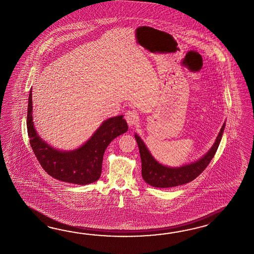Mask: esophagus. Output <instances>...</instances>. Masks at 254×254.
Returning a JSON list of instances; mask_svg holds the SVG:
<instances>
[{
  "instance_id": "esophagus-1",
  "label": "esophagus",
  "mask_w": 254,
  "mask_h": 254,
  "mask_svg": "<svg viewBox=\"0 0 254 254\" xmlns=\"http://www.w3.org/2000/svg\"><path fill=\"white\" fill-rule=\"evenodd\" d=\"M125 120L130 127L134 126L137 122V115L134 111H128L125 113Z\"/></svg>"
}]
</instances>
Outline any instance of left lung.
<instances>
[{"instance_id":"left-lung-1","label":"left lung","mask_w":254,"mask_h":254,"mask_svg":"<svg viewBox=\"0 0 254 254\" xmlns=\"http://www.w3.org/2000/svg\"><path fill=\"white\" fill-rule=\"evenodd\" d=\"M226 122L222 125L220 131L215 139V143L208 152L193 162L182 165L181 167H168L158 162L152 154L141 137L134 134L139 147L141 162H142V177L143 181L150 186L156 188H171L179 185H183L193 181L202 173L211 162L215 152L219 146L222 135L225 130Z\"/></svg>"}]
</instances>
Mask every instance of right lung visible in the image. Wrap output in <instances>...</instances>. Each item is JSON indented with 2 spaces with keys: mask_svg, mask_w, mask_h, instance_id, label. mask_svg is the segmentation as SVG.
<instances>
[{
  "mask_svg": "<svg viewBox=\"0 0 254 254\" xmlns=\"http://www.w3.org/2000/svg\"><path fill=\"white\" fill-rule=\"evenodd\" d=\"M32 88L27 107V132L35 156L46 172L61 182L86 185L101 175L106 148L113 139L128 130L124 115L104 121L85 143L73 150L57 149L39 136L33 122Z\"/></svg>",
  "mask_w": 254,
  "mask_h": 254,
  "instance_id": "right-lung-1",
  "label": "right lung"
}]
</instances>
